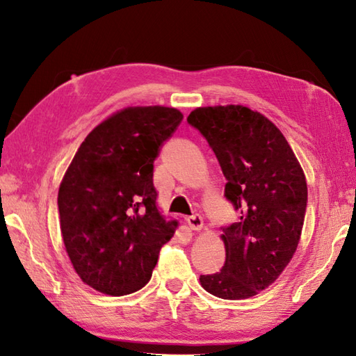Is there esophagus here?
I'll use <instances>...</instances> for the list:
<instances>
[{
  "label": "esophagus",
  "mask_w": 356,
  "mask_h": 356,
  "mask_svg": "<svg viewBox=\"0 0 356 356\" xmlns=\"http://www.w3.org/2000/svg\"><path fill=\"white\" fill-rule=\"evenodd\" d=\"M186 223H188V226H190L193 231H202V228H203V218L200 216L188 217L186 218Z\"/></svg>",
  "instance_id": "esophagus-1"
}]
</instances>
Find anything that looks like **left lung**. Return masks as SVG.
Wrapping results in <instances>:
<instances>
[{
    "instance_id": "8db88e82",
    "label": "left lung",
    "mask_w": 356,
    "mask_h": 356,
    "mask_svg": "<svg viewBox=\"0 0 356 356\" xmlns=\"http://www.w3.org/2000/svg\"><path fill=\"white\" fill-rule=\"evenodd\" d=\"M188 122L213 148L228 180L226 199L240 209V220L220 236L222 270L200 275V284L223 300L251 298L275 282L297 251L307 205L305 171L283 133L259 111L199 107Z\"/></svg>"
}]
</instances>
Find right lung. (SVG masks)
<instances>
[{
    "mask_svg": "<svg viewBox=\"0 0 356 356\" xmlns=\"http://www.w3.org/2000/svg\"><path fill=\"white\" fill-rule=\"evenodd\" d=\"M177 108L113 113L88 133L58 191L65 251L82 282L120 297L142 289L177 220L157 207L153 163L182 122Z\"/></svg>",
    "mask_w": 356,
    "mask_h": 356,
    "instance_id": "right-lung-1",
    "label": "right lung"
}]
</instances>
